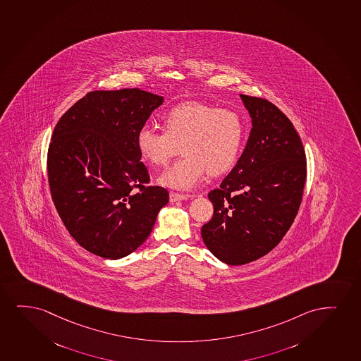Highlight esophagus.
Segmentation results:
<instances>
[{
	"label": "esophagus",
	"instance_id": "34e87169",
	"mask_svg": "<svg viewBox=\"0 0 361 361\" xmlns=\"http://www.w3.org/2000/svg\"><path fill=\"white\" fill-rule=\"evenodd\" d=\"M170 202H178V201H185V200H188L191 196H188V195H181V193L176 192H170Z\"/></svg>",
	"mask_w": 361,
	"mask_h": 361
}]
</instances>
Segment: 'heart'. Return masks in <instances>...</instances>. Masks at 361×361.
Returning <instances> with one entry per match:
<instances>
[{"mask_svg":"<svg viewBox=\"0 0 361 361\" xmlns=\"http://www.w3.org/2000/svg\"><path fill=\"white\" fill-rule=\"evenodd\" d=\"M164 132L142 127L137 149L155 168H164L178 153L183 158L165 171L159 183L175 190H191L207 173H228L239 158L245 123L239 113L208 104L188 102L170 109L163 117Z\"/></svg>","mask_w":361,"mask_h":361,"instance_id":"1","label":"heart"}]
</instances>
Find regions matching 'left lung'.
Returning <instances> with one entry per match:
<instances>
[{
	"label": "left lung",
	"instance_id": "1",
	"mask_svg": "<svg viewBox=\"0 0 361 361\" xmlns=\"http://www.w3.org/2000/svg\"><path fill=\"white\" fill-rule=\"evenodd\" d=\"M240 97L252 128L234 169L208 193L214 213L201 230L207 248L230 266L256 261L281 243L306 180L304 145L290 120L266 99Z\"/></svg>",
	"mask_w": 361,
	"mask_h": 361
}]
</instances>
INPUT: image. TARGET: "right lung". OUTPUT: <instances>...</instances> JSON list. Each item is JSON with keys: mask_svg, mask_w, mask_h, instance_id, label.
I'll list each match as a JSON object with an SVG mask.
<instances>
[{"mask_svg": "<svg viewBox=\"0 0 361 361\" xmlns=\"http://www.w3.org/2000/svg\"><path fill=\"white\" fill-rule=\"evenodd\" d=\"M164 102L145 90H94L57 122L47 150L52 201L87 251L118 259L149 236L169 202L137 149V133Z\"/></svg>", "mask_w": 361, "mask_h": 361, "instance_id": "obj_1", "label": "right lung"}]
</instances>
